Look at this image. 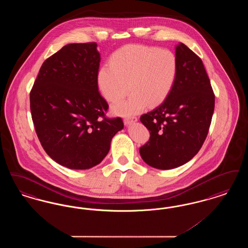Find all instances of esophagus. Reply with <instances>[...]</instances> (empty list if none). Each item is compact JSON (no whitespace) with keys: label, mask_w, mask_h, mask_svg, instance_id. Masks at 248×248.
I'll use <instances>...</instances> for the list:
<instances>
[{"label":"esophagus","mask_w":248,"mask_h":248,"mask_svg":"<svg viewBox=\"0 0 248 248\" xmlns=\"http://www.w3.org/2000/svg\"><path fill=\"white\" fill-rule=\"evenodd\" d=\"M137 121H138V117H135V116L124 119V123L125 125H128L130 124H132V123H134V122H137Z\"/></svg>","instance_id":"1"}]
</instances>
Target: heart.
I'll use <instances>...</instances> for the list:
<instances>
[{"instance_id":"obj_1","label":"heart","mask_w":248,"mask_h":248,"mask_svg":"<svg viewBox=\"0 0 248 248\" xmlns=\"http://www.w3.org/2000/svg\"><path fill=\"white\" fill-rule=\"evenodd\" d=\"M177 70V57L170 50L128 45L111 55L109 66L98 70L97 87L109 102L124 97L130 89L132 94L115 103L112 111L119 115H131L147 104L155 107L163 103L176 83Z\"/></svg>"}]
</instances>
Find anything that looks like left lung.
Segmentation results:
<instances>
[{"label": "left lung", "instance_id": "8db88e82", "mask_svg": "<svg viewBox=\"0 0 248 248\" xmlns=\"http://www.w3.org/2000/svg\"><path fill=\"white\" fill-rule=\"evenodd\" d=\"M177 79L165 101L143 114L150 140L140 149L143 161L157 169L188 163L200 151L208 134L215 94L202 59L180 43L176 47Z\"/></svg>", "mask_w": 248, "mask_h": 248}]
</instances>
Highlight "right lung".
Masks as SVG:
<instances>
[{"label":"right lung","mask_w":248,"mask_h":248,"mask_svg":"<svg viewBox=\"0 0 248 248\" xmlns=\"http://www.w3.org/2000/svg\"><path fill=\"white\" fill-rule=\"evenodd\" d=\"M95 43L70 44L42 65L30 94L31 118L46 153L70 169H89L105 158L123 120L107 118L98 92Z\"/></svg>","instance_id":"right-lung-1"}]
</instances>
